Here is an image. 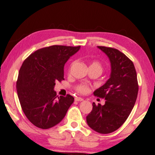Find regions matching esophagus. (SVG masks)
Returning <instances> with one entry per match:
<instances>
[{
    "label": "esophagus",
    "mask_w": 155,
    "mask_h": 155,
    "mask_svg": "<svg viewBox=\"0 0 155 155\" xmlns=\"http://www.w3.org/2000/svg\"><path fill=\"white\" fill-rule=\"evenodd\" d=\"M74 101H83V98L78 97V96H76V97L74 98Z\"/></svg>",
    "instance_id": "1"
}]
</instances>
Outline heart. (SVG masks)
I'll return each mask as SVG.
<instances>
[{"mask_svg":"<svg viewBox=\"0 0 155 155\" xmlns=\"http://www.w3.org/2000/svg\"><path fill=\"white\" fill-rule=\"evenodd\" d=\"M90 67H96V68L99 69L101 71H102V64H101V62L99 61H96V60H94L93 61L91 64ZM77 91L78 92L81 93V94H86V93L89 92L90 91V88H89L88 85L86 84H81L78 85L77 87Z\"/></svg>","mask_w":155,"mask_h":155,"instance_id":"b5f03b06","label":"heart"}]
</instances>
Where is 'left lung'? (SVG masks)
<instances>
[{
    "label": "left lung",
    "mask_w": 155,
    "mask_h": 155,
    "mask_svg": "<svg viewBox=\"0 0 155 155\" xmlns=\"http://www.w3.org/2000/svg\"><path fill=\"white\" fill-rule=\"evenodd\" d=\"M97 47L108 56L111 73L106 83L94 92L106 100L104 105L93 103L86 121L94 130L107 134L117 130L128 117L137 99L139 85L132 61L117 49Z\"/></svg>",
    "instance_id": "8db88e82"
}]
</instances>
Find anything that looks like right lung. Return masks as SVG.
Masks as SVG:
<instances>
[{"mask_svg":"<svg viewBox=\"0 0 155 155\" xmlns=\"http://www.w3.org/2000/svg\"><path fill=\"white\" fill-rule=\"evenodd\" d=\"M81 46L51 45L32 53L19 72L16 91L27 119L42 129L55 126L63 120L74 101L73 96L57 98L56 81L64 80V67Z\"/></svg>","mask_w":155,"mask_h":155,"instance_id":"add662e5","label":"right lung"}]
</instances>
